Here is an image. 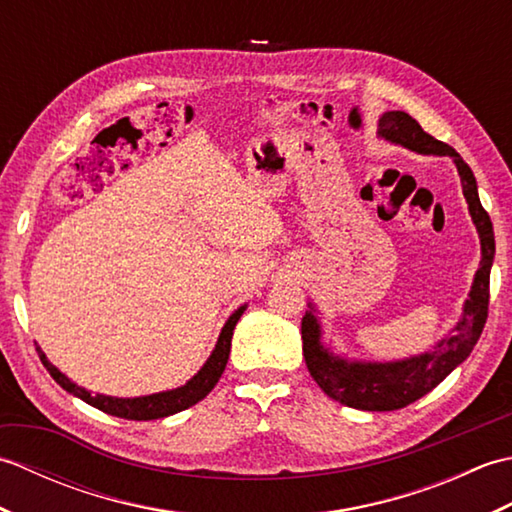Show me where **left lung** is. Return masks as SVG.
I'll return each mask as SVG.
<instances>
[{"label":"left lung","instance_id":"1","mask_svg":"<svg viewBox=\"0 0 512 512\" xmlns=\"http://www.w3.org/2000/svg\"><path fill=\"white\" fill-rule=\"evenodd\" d=\"M380 134L391 143L405 145L420 154L451 156L460 171L464 198L482 239V264L477 270L471 297L464 306V319L455 328V334L444 339L436 350L407 358L398 363H347L323 350L319 343V323L312 312H306L301 321L303 356L310 376L330 398L341 405L363 411H394L422 398L440 385L480 339L488 319V299H491V266L495 257L493 222L477 195V184L471 167L460 158L458 151L442 140L433 138L407 112H387L378 123Z\"/></svg>","mask_w":512,"mask_h":512}]
</instances>
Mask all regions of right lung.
Masks as SVG:
<instances>
[{"label":"right lung","mask_w":512,"mask_h":512,"mask_svg":"<svg viewBox=\"0 0 512 512\" xmlns=\"http://www.w3.org/2000/svg\"><path fill=\"white\" fill-rule=\"evenodd\" d=\"M242 312H244V306L231 314V319L226 321L220 339H217V345H215L211 358L206 361V365L200 369V372L189 380L187 385L173 389V391H162V394H154V396H143V398H110V396H101V394L94 396L88 389L74 385L70 378H65L59 369L48 361L46 354H43L39 347H37V352H39L43 367L50 372V376L57 380V383L65 391L79 396L81 400L88 402V405L110 413V416L125 418V420L167 418V416H173V413L189 409L191 405H195V402H200L204 396H209V391L217 385V380H220V376L224 374V367L228 363L233 330H235L239 317H242Z\"/></svg>","instance_id":"1"}]
</instances>
